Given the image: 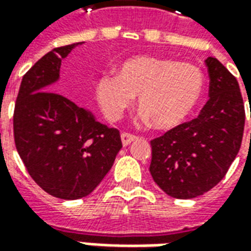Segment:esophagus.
Segmentation results:
<instances>
[{
  "mask_svg": "<svg viewBox=\"0 0 251 251\" xmlns=\"http://www.w3.org/2000/svg\"><path fill=\"white\" fill-rule=\"evenodd\" d=\"M136 138H137V136L131 134V133H126V131H124V133L121 134V140H122V144H124V147L129 145V144L134 141Z\"/></svg>",
  "mask_w": 251,
  "mask_h": 251,
  "instance_id": "34e87169",
  "label": "esophagus"
}]
</instances>
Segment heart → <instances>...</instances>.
<instances>
[{
    "label": "heart",
    "instance_id": "1",
    "mask_svg": "<svg viewBox=\"0 0 251 251\" xmlns=\"http://www.w3.org/2000/svg\"><path fill=\"white\" fill-rule=\"evenodd\" d=\"M201 68L169 57L138 55L122 62L118 75L95 82V98L104 117L118 121L138 97V106L158 129L184 122L204 91Z\"/></svg>",
    "mask_w": 251,
    "mask_h": 251
}]
</instances>
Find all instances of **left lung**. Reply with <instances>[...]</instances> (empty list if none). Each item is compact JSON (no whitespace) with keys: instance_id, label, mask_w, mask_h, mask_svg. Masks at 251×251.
Returning a JSON list of instances; mask_svg holds the SVG:
<instances>
[{"instance_id":"left-lung-1","label":"left lung","mask_w":251,"mask_h":251,"mask_svg":"<svg viewBox=\"0 0 251 251\" xmlns=\"http://www.w3.org/2000/svg\"><path fill=\"white\" fill-rule=\"evenodd\" d=\"M205 66L210 99L200 114L151 141L153 180L177 199H192L214 188L242 144L245 103L238 80L215 57H208Z\"/></svg>"}]
</instances>
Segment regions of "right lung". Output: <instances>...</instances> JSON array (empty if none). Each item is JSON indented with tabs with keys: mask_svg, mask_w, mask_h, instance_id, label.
Returning <instances> with one entry per match:
<instances>
[{
	"mask_svg": "<svg viewBox=\"0 0 251 251\" xmlns=\"http://www.w3.org/2000/svg\"><path fill=\"white\" fill-rule=\"evenodd\" d=\"M76 46L57 47L30 67L13 114L14 144L28 174L47 194L66 200L91 194L122 148L118 129L98 122L66 95L50 91L55 90L62 59Z\"/></svg>",
	"mask_w": 251,
	"mask_h": 251,
	"instance_id": "obj_1",
	"label": "right lung"
}]
</instances>
